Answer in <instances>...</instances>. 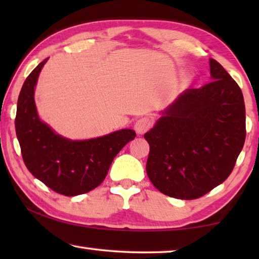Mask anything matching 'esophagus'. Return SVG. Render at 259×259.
Segmentation results:
<instances>
[{
  "label": "esophagus",
  "mask_w": 259,
  "mask_h": 259,
  "mask_svg": "<svg viewBox=\"0 0 259 259\" xmlns=\"http://www.w3.org/2000/svg\"><path fill=\"white\" fill-rule=\"evenodd\" d=\"M152 125H153V120L151 119V117L144 116L136 121L135 130L138 135H143V134H145L146 131L150 130L152 128Z\"/></svg>",
  "instance_id": "esophagus-1"
}]
</instances>
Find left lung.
<instances>
[{
    "mask_svg": "<svg viewBox=\"0 0 259 259\" xmlns=\"http://www.w3.org/2000/svg\"><path fill=\"white\" fill-rule=\"evenodd\" d=\"M212 81L187 89L144 135L146 172L163 194L199 199L230 176L245 139L243 95L224 67L210 59Z\"/></svg>",
    "mask_w": 259,
    "mask_h": 259,
    "instance_id": "left-lung-1",
    "label": "left lung"
}]
</instances>
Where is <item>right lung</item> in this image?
<instances>
[{
    "label": "right lung",
    "mask_w": 259,
    "mask_h": 259,
    "mask_svg": "<svg viewBox=\"0 0 259 259\" xmlns=\"http://www.w3.org/2000/svg\"><path fill=\"white\" fill-rule=\"evenodd\" d=\"M47 60L27 76L18 97L15 125L21 155L29 172L52 191L66 196L84 194L103 183L114 157L136 133L122 129L88 140L57 135L40 120L34 102V88Z\"/></svg>",
    "instance_id": "add662e5"
}]
</instances>
